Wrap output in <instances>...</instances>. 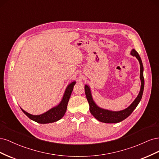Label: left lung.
<instances>
[{
  "label": "left lung",
  "instance_id": "1",
  "mask_svg": "<svg viewBox=\"0 0 159 159\" xmlns=\"http://www.w3.org/2000/svg\"><path fill=\"white\" fill-rule=\"evenodd\" d=\"M131 54L133 56H135L140 64V79L141 81V89L137 98L134 100V102L129 105L125 109H123L119 111H112L107 109H104L99 107L92 98L91 93V90L88 85H85V93L86 98H87L88 102L89 105L90 113L93 116L97 119L98 121L105 123H116L122 121L123 120L125 119L130 115L132 113L134 109L137 107L138 104L140 102L142 98L143 93L144 90V85H145V81H144L143 77V66L140 56L135 50L133 49L131 50Z\"/></svg>",
  "mask_w": 159,
  "mask_h": 159
}]
</instances>
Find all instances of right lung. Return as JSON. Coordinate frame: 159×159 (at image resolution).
I'll list each match as a JSON object with an SVG mask.
<instances>
[{
    "label": "right lung",
    "instance_id": "add662e5",
    "mask_svg": "<svg viewBox=\"0 0 159 159\" xmlns=\"http://www.w3.org/2000/svg\"><path fill=\"white\" fill-rule=\"evenodd\" d=\"M75 84V81H73V82L69 84L65 91V93L64 94L63 98H62L61 102L57 106L52 108L44 113L38 115H33L26 112L22 108L21 109L28 117H29L32 121H36L38 123H50L58 121V120L64 117V115L66 111L68 103L69 102L70 95L72 93V91H73V88Z\"/></svg>",
    "mask_w": 159,
    "mask_h": 159
}]
</instances>
